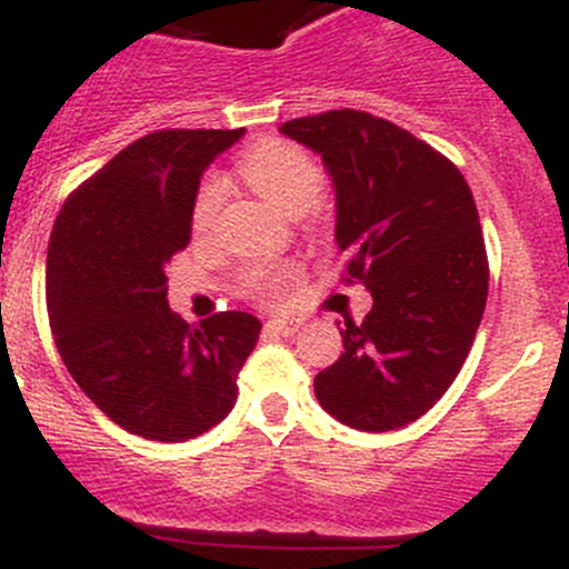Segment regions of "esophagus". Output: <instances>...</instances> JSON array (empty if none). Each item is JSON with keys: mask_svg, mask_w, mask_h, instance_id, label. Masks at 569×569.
<instances>
[{"mask_svg": "<svg viewBox=\"0 0 569 569\" xmlns=\"http://www.w3.org/2000/svg\"><path fill=\"white\" fill-rule=\"evenodd\" d=\"M267 330L278 336H295L300 330V319H291V317H272L267 322Z\"/></svg>", "mask_w": 569, "mask_h": 569, "instance_id": "obj_1", "label": "esophagus"}]
</instances>
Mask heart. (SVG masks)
<instances>
[{
    "mask_svg": "<svg viewBox=\"0 0 569 569\" xmlns=\"http://www.w3.org/2000/svg\"><path fill=\"white\" fill-rule=\"evenodd\" d=\"M239 169L247 183L267 197L269 202L286 211L289 217H300L322 194V169L308 150L286 138H267L250 150L241 152ZM224 189L217 178H206L197 186L191 202V228L197 236H208L222 211ZM297 280L295 267H256L244 274V295L256 300H278Z\"/></svg>",
    "mask_w": 569,
    "mask_h": 569,
    "instance_id": "b5f03b06",
    "label": "heart"
}]
</instances>
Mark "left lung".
Here are the masks:
<instances>
[{"mask_svg":"<svg viewBox=\"0 0 569 569\" xmlns=\"http://www.w3.org/2000/svg\"><path fill=\"white\" fill-rule=\"evenodd\" d=\"M280 132L322 156L345 280L372 295L361 325L345 319L339 361L313 378L317 400L358 431H395L450 389L481 325L489 261L472 191L442 152L363 110Z\"/></svg>","mask_w":569,"mask_h":569,"instance_id":"left-lung-1","label":"left lung"}]
</instances>
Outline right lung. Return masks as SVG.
Returning <instances> with one entry per match:
<instances>
[{"mask_svg": "<svg viewBox=\"0 0 569 569\" xmlns=\"http://www.w3.org/2000/svg\"><path fill=\"white\" fill-rule=\"evenodd\" d=\"M244 130H156L69 194L47 256V308L71 378L119 428L186 442L233 408L261 322L189 325L167 302V263L189 247L208 163Z\"/></svg>", "mask_w": 569, "mask_h": 569, "instance_id": "right-lung-1", "label": "right lung"}]
</instances>
